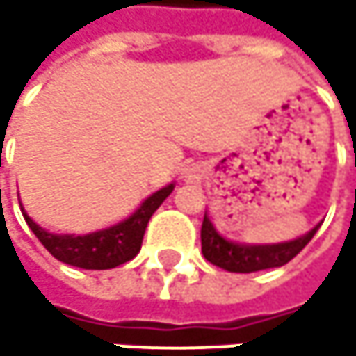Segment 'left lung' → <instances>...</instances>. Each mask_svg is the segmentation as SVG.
<instances>
[{
  "label": "left lung",
  "instance_id": "left-lung-1",
  "mask_svg": "<svg viewBox=\"0 0 356 356\" xmlns=\"http://www.w3.org/2000/svg\"><path fill=\"white\" fill-rule=\"evenodd\" d=\"M316 228H312L307 235L286 241V243H273V245H241L235 241H228L216 230L213 222L204 216L202 228H200V243H202V256L216 267H222L232 273H252L282 267L312 241L316 235Z\"/></svg>",
  "mask_w": 356,
  "mask_h": 356
}]
</instances>
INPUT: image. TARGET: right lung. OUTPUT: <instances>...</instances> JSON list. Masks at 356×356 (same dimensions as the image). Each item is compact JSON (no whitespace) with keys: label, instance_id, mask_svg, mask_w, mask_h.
Segmentation results:
<instances>
[{"label":"right lung","instance_id":"right-lung-1","mask_svg":"<svg viewBox=\"0 0 356 356\" xmlns=\"http://www.w3.org/2000/svg\"><path fill=\"white\" fill-rule=\"evenodd\" d=\"M172 184L154 192L140 207L124 222H119L111 228L91 232V235H53V232L38 226L27 213H23L27 226L33 230V235L40 239L57 261L81 267V269H113L119 267L140 252V243L145 237V228L149 218L164 202V198L172 192Z\"/></svg>","mask_w":356,"mask_h":356}]
</instances>
